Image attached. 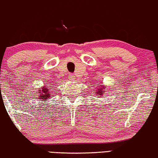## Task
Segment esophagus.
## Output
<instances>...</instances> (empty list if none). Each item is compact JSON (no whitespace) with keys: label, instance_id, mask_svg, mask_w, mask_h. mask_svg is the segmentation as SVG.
Segmentation results:
<instances>
[{"label":"esophagus","instance_id":"34e87169","mask_svg":"<svg viewBox=\"0 0 158 158\" xmlns=\"http://www.w3.org/2000/svg\"><path fill=\"white\" fill-rule=\"evenodd\" d=\"M68 78L70 80V81H74V80H75V76L72 74H69L68 75Z\"/></svg>","mask_w":158,"mask_h":158}]
</instances>
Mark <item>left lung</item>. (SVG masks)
<instances>
[{
	"instance_id": "obj_1",
	"label": "left lung",
	"mask_w": 158,
	"mask_h": 158,
	"mask_svg": "<svg viewBox=\"0 0 158 158\" xmlns=\"http://www.w3.org/2000/svg\"><path fill=\"white\" fill-rule=\"evenodd\" d=\"M103 89H105L103 86H102V87H99V86H98V88H96V94L97 95V96H99V95H102V93H104V90H103Z\"/></svg>"
}]
</instances>
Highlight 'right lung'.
Returning a JSON list of instances; mask_svg holds the SVG:
<instances>
[{
	"label": "right lung",
	"mask_w": 158,
	"mask_h": 158,
	"mask_svg": "<svg viewBox=\"0 0 158 158\" xmlns=\"http://www.w3.org/2000/svg\"><path fill=\"white\" fill-rule=\"evenodd\" d=\"M52 93L49 92L48 87H42V89H39L38 93H37L38 95V100H40V101H47V99H49L50 98V95ZM46 103V102H44ZM44 104V103H43Z\"/></svg>",
	"instance_id": "add662e5"
}]
</instances>
